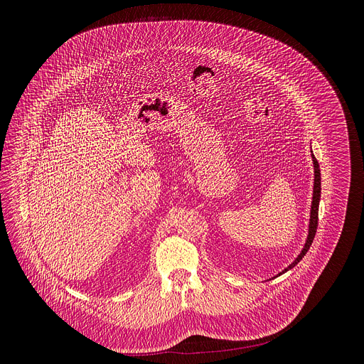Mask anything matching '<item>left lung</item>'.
<instances>
[{"label":"left lung","instance_id":"8db88e82","mask_svg":"<svg viewBox=\"0 0 364 364\" xmlns=\"http://www.w3.org/2000/svg\"><path fill=\"white\" fill-rule=\"evenodd\" d=\"M312 164H314V189H312V202H311V213H310V224H309V235L306 240V244L301 250V252L299 254V257L293 260V263H290L284 270H282L277 276L286 273L287 270L293 269L300 260L304 258V255L309 252L310 247H311L315 232H316V227H318V208H319V199H321V171H319V164L316 161V158L311 154ZM274 276V277H277Z\"/></svg>","mask_w":364,"mask_h":364}]
</instances>
